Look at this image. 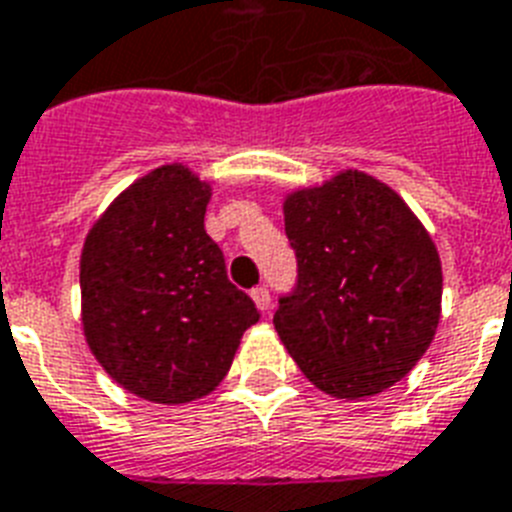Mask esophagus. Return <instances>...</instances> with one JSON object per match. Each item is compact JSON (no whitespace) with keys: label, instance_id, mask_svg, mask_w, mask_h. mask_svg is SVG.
I'll return each instance as SVG.
<instances>
[{"label":"esophagus","instance_id":"obj_1","mask_svg":"<svg viewBox=\"0 0 512 512\" xmlns=\"http://www.w3.org/2000/svg\"><path fill=\"white\" fill-rule=\"evenodd\" d=\"M251 298L259 311H269V306H272V295H269V290H266V287H253Z\"/></svg>","mask_w":512,"mask_h":512}]
</instances>
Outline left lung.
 Wrapping results in <instances>:
<instances>
[{
	"label": "left lung",
	"mask_w": 512,
	"mask_h": 512,
	"mask_svg": "<svg viewBox=\"0 0 512 512\" xmlns=\"http://www.w3.org/2000/svg\"><path fill=\"white\" fill-rule=\"evenodd\" d=\"M298 287L274 329L311 384L361 400L421 361L442 316V261L421 219L387 183L340 170L282 201Z\"/></svg>",
	"instance_id": "1"
}]
</instances>
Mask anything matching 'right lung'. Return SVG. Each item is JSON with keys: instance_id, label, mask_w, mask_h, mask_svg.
Here are the masks:
<instances>
[{"instance_id": "obj_1", "label": "right lung", "mask_w": 512, "mask_h": 512, "mask_svg": "<svg viewBox=\"0 0 512 512\" xmlns=\"http://www.w3.org/2000/svg\"><path fill=\"white\" fill-rule=\"evenodd\" d=\"M214 183L183 162L138 177L80 251V324L101 369L135 398L183 405L219 387L259 322L204 230Z\"/></svg>"}]
</instances>
